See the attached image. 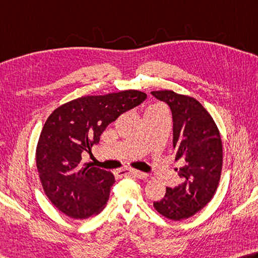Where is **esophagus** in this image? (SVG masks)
I'll return each mask as SVG.
<instances>
[{"label": "esophagus", "mask_w": 258, "mask_h": 258, "mask_svg": "<svg viewBox=\"0 0 258 258\" xmlns=\"http://www.w3.org/2000/svg\"><path fill=\"white\" fill-rule=\"evenodd\" d=\"M128 175H132L134 177L139 178V179H145V178H148V174H145V172H142V171H139V170H135V169H132V170H128V169H123V170H118L116 172V176L117 177H123V176H128Z\"/></svg>", "instance_id": "esophagus-1"}]
</instances>
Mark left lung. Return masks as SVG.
Wrapping results in <instances>:
<instances>
[{"label":"left lung","instance_id":"left-lung-1","mask_svg":"<svg viewBox=\"0 0 258 258\" xmlns=\"http://www.w3.org/2000/svg\"><path fill=\"white\" fill-rule=\"evenodd\" d=\"M151 93L169 106L176 160L184 162L176 169L181 184L167 187L165 198L153 207L163 217L179 221L193 217L212 200L221 176L222 142L213 118L194 98L171 90Z\"/></svg>","mask_w":258,"mask_h":258}]
</instances>
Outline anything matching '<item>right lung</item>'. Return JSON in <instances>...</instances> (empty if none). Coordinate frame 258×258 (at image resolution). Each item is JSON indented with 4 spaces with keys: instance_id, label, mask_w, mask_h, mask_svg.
Listing matches in <instances>:
<instances>
[{
    "instance_id": "obj_1",
    "label": "right lung",
    "mask_w": 258,
    "mask_h": 258,
    "mask_svg": "<svg viewBox=\"0 0 258 258\" xmlns=\"http://www.w3.org/2000/svg\"><path fill=\"white\" fill-rule=\"evenodd\" d=\"M145 99L138 90L81 97L59 106L46 120L36 150L37 169L45 194L68 217L87 219L105 208L115 177L83 165L82 156L99 143L107 126Z\"/></svg>"
}]
</instances>
